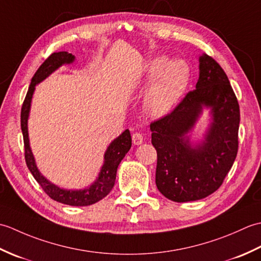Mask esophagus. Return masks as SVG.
<instances>
[{
    "instance_id": "34e87169",
    "label": "esophagus",
    "mask_w": 261,
    "mask_h": 261,
    "mask_svg": "<svg viewBox=\"0 0 261 261\" xmlns=\"http://www.w3.org/2000/svg\"><path fill=\"white\" fill-rule=\"evenodd\" d=\"M132 141H134L135 145H141L143 142V136L140 132H136V134L132 135Z\"/></svg>"
}]
</instances>
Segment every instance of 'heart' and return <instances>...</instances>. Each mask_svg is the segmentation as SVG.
I'll return each instance as SVG.
<instances>
[{
	"mask_svg": "<svg viewBox=\"0 0 261 261\" xmlns=\"http://www.w3.org/2000/svg\"><path fill=\"white\" fill-rule=\"evenodd\" d=\"M149 79H154L146 93L145 108L149 114L160 116L173 109L186 91L191 70L184 60L169 62L157 57L149 64Z\"/></svg>",
	"mask_w": 261,
	"mask_h": 261,
	"instance_id": "heart-1",
	"label": "heart"
}]
</instances>
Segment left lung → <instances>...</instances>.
Listing matches in <instances>:
<instances>
[{
    "label": "left lung",
    "instance_id": "1",
    "mask_svg": "<svg viewBox=\"0 0 261 261\" xmlns=\"http://www.w3.org/2000/svg\"><path fill=\"white\" fill-rule=\"evenodd\" d=\"M203 106L213 110L214 121L205 141L193 148L185 135ZM239 123V103L228 76L212 57L203 55L195 90L188 92L170 113L150 124L151 143L157 150L159 192L178 203L214 193L236 160Z\"/></svg>",
    "mask_w": 261,
    "mask_h": 261
}]
</instances>
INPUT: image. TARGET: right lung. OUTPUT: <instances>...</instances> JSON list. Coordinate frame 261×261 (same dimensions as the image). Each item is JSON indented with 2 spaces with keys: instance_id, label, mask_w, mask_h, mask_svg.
Masks as SVG:
<instances>
[{
  "instance_id": "obj_1",
  "label": "right lung",
  "mask_w": 261,
  "mask_h": 261,
  "mask_svg": "<svg viewBox=\"0 0 261 261\" xmlns=\"http://www.w3.org/2000/svg\"><path fill=\"white\" fill-rule=\"evenodd\" d=\"M75 57L71 54L66 51L54 53L49 56L32 77L29 90L27 92L25 98L21 109V130L23 135L24 142V158L28 168L39 182L47 195L59 203L71 205V206H87L98 201H101L112 190L115 182L116 170H118L121 160L124 158L125 153L130 150L132 140L129 130H125L123 134L111 143L107 152L104 154V165L98 175V178L93 184L81 191H67L62 190L58 186L51 184L43 177L36 166L35 158L32 156L31 149L29 146V138H28V116H29L30 104L35 86L39 82L45 80L48 75H50L54 70H56L64 64H70L74 62Z\"/></svg>"
}]
</instances>
